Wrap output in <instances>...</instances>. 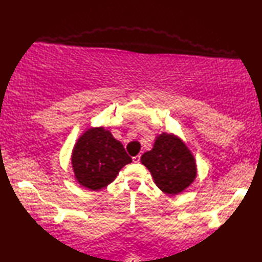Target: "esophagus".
<instances>
[{
	"instance_id": "obj_1",
	"label": "esophagus",
	"mask_w": 262,
	"mask_h": 262,
	"mask_svg": "<svg viewBox=\"0 0 262 262\" xmlns=\"http://www.w3.org/2000/svg\"><path fill=\"white\" fill-rule=\"evenodd\" d=\"M141 161V155H136V157L133 158V162L134 163H140Z\"/></svg>"
}]
</instances>
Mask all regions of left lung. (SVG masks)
Returning <instances> with one entry per match:
<instances>
[{"mask_svg": "<svg viewBox=\"0 0 262 262\" xmlns=\"http://www.w3.org/2000/svg\"><path fill=\"white\" fill-rule=\"evenodd\" d=\"M141 162L148 169L161 190L178 194L191 185L197 176V165L190 149L179 137L162 133L151 151L145 152Z\"/></svg>", "mask_w": 262, "mask_h": 262, "instance_id": "1", "label": "left lung"}]
</instances>
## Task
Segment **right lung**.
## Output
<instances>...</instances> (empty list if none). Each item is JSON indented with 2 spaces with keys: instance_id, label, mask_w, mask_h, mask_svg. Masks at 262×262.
<instances>
[{
  "instance_id": "1",
  "label": "right lung",
  "mask_w": 262,
  "mask_h": 262,
  "mask_svg": "<svg viewBox=\"0 0 262 262\" xmlns=\"http://www.w3.org/2000/svg\"><path fill=\"white\" fill-rule=\"evenodd\" d=\"M132 162L122 144L103 127L88 128L72 152V168L76 181L90 190L113 182L121 168Z\"/></svg>"
}]
</instances>
